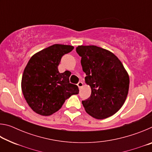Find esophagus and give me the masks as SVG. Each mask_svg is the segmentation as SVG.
<instances>
[{
	"instance_id": "34e87169",
	"label": "esophagus",
	"mask_w": 152,
	"mask_h": 152,
	"mask_svg": "<svg viewBox=\"0 0 152 152\" xmlns=\"http://www.w3.org/2000/svg\"><path fill=\"white\" fill-rule=\"evenodd\" d=\"M77 85H78V88L80 89L82 87V86H83V82H79L78 84H77Z\"/></svg>"
}]
</instances>
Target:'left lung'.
I'll return each mask as SVG.
<instances>
[{
	"label": "left lung",
	"mask_w": 152,
	"mask_h": 152,
	"mask_svg": "<svg viewBox=\"0 0 152 152\" xmlns=\"http://www.w3.org/2000/svg\"><path fill=\"white\" fill-rule=\"evenodd\" d=\"M85 81L91 87V96L82 101L92 117L103 119L119 110L127 98L129 78L122 63L112 52L96 45H80Z\"/></svg>",
	"instance_id": "left-lung-1"
}]
</instances>
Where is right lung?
<instances>
[{"label":"right lung","mask_w":152,"mask_h":152,"mask_svg":"<svg viewBox=\"0 0 152 152\" xmlns=\"http://www.w3.org/2000/svg\"><path fill=\"white\" fill-rule=\"evenodd\" d=\"M72 45L54 44L33 55L22 77L23 96L33 111L48 116L60 109L66 99L79 93L78 87L71 84L70 72L60 73L61 57L73 50Z\"/></svg>","instance_id":"right-lung-1"}]
</instances>
